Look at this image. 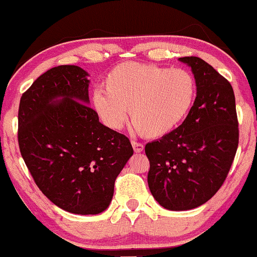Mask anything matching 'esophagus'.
Instances as JSON below:
<instances>
[{"mask_svg": "<svg viewBox=\"0 0 257 257\" xmlns=\"http://www.w3.org/2000/svg\"><path fill=\"white\" fill-rule=\"evenodd\" d=\"M132 146H133V148H134L135 153H141L142 151H144V145L140 144V142L132 141Z\"/></svg>", "mask_w": 257, "mask_h": 257, "instance_id": "1", "label": "esophagus"}]
</instances>
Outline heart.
<instances>
[{
  "label": "heart",
  "mask_w": 257,
  "mask_h": 257,
  "mask_svg": "<svg viewBox=\"0 0 257 257\" xmlns=\"http://www.w3.org/2000/svg\"><path fill=\"white\" fill-rule=\"evenodd\" d=\"M104 90L92 93V105L102 122L118 131L131 115L134 131L162 138L178 128L192 108L196 78L184 69L154 64L122 63L108 73Z\"/></svg>",
  "instance_id": "b5f03b06"
}]
</instances>
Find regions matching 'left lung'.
I'll use <instances>...</instances> for the list:
<instances>
[{
  "instance_id": "left-lung-1",
  "label": "left lung",
  "mask_w": 257,
  "mask_h": 257,
  "mask_svg": "<svg viewBox=\"0 0 257 257\" xmlns=\"http://www.w3.org/2000/svg\"><path fill=\"white\" fill-rule=\"evenodd\" d=\"M179 60L192 70L197 97L177 129L145 148L149 190L172 211L194 209L215 196L235 159L239 135L231 84L200 58Z\"/></svg>"
}]
</instances>
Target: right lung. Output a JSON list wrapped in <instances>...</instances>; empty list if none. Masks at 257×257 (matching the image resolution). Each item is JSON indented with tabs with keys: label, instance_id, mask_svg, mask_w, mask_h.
Instances as JSON below:
<instances>
[{
	"label": "right lung",
	"instance_id": "1",
	"mask_svg": "<svg viewBox=\"0 0 257 257\" xmlns=\"http://www.w3.org/2000/svg\"><path fill=\"white\" fill-rule=\"evenodd\" d=\"M86 71L60 65L22 93L19 147L42 193L60 209L97 215L109 206L115 180L132 157L125 135L99 122L89 105Z\"/></svg>",
	"mask_w": 257,
	"mask_h": 257
}]
</instances>
